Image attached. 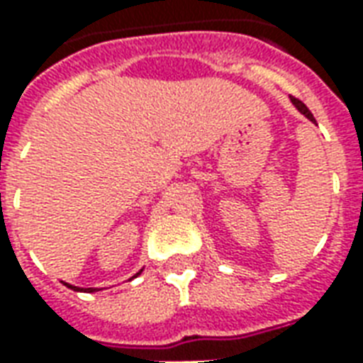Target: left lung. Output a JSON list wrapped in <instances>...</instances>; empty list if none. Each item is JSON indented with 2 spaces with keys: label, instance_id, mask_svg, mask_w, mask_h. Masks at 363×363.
<instances>
[{
  "label": "left lung",
  "instance_id": "left-lung-1",
  "mask_svg": "<svg viewBox=\"0 0 363 363\" xmlns=\"http://www.w3.org/2000/svg\"><path fill=\"white\" fill-rule=\"evenodd\" d=\"M291 103L296 104V108H297V111H299V112H301L303 116H307V118L311 120V122H315V118H313V114H311V112H309V108H307V106H305V104L301 103L299 99H296V96H291Z\"/></svg>",
  "mask_w": 363,
  "mask_h": 363
}]
</instances>
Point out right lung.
<instances>
[{
	"label": "right lung",
	"mask_w": 363,
	"mask_h": 363,
	"mask_svg": "<svg viewBox=\"0 0 363 363\" xmlns=\"http://www.w3.org/2000/svg\"><path fill=\"white\" fill-rule=\"evenodd\" d=\"M138 274H142V270H140V272ZM138 274H135V276H138ZM134 276V278H135ZM64 284H66V281H64ZM67 288L69 289H74V291H89V294H93V291H96V288H85V289H82V288H77V286H72V284H66Z\"/></svg>",
	"instance_id": "add662e5"
}]
</instances>
